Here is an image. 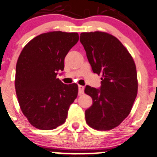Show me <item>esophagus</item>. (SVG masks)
<instances>
[{
	"label": "esophagus",
	"instance_id": "34e87169",
	"mask_svg": "<svg viewBox=\"0 0 157 157\" xmlns=\"http://www.w3.org/2000/svg\"><path fill=\"white\" fill-rule=\"evenodd\" d=\"M84 88L85 87L82 86V85H79L78 89H79V93H80V94H82V93H84Z\"/></svg>",
	"mask_w": 157,
	"mask_h": 157
}]
</instances>
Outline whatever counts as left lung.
<instances>
[{
  "label": "left lung",
  "instance_id": "1",
  "mask_svg": "<svg viewBox=\"0 0 157 157\" xmlns=\"http://www.w3.org/2000/svg\"><path fill=\"white\" fill-rule=\"evenodd\" d=\"M80 42L93 72L101 75V86L87 85L93 99L85 110V120L97 130H110L128 116L138 93L136 67L132 56L116 37L104 32L82 33Z\"/></svg>",
  "mask_w": 157,
  "mask_h": 157
}]
</instances>
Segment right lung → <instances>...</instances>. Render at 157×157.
<instances>
[{"instance_id":"right-lung-1","label":"right lung","mask_w":157,"mask_h":157,"mask_svg":"<svg viewBox=\"0 0 157 157\" xmlns=\"http://www.w3.org/2000/svg\"><path fill=\"white\" fill-rule=\"evenodd\" d=\"M78 40L77 33L48 32L31 40L19 55L16 93L21 112L35 128L50 130L66 121L78 85L64 84L56 75L64 70L65 56Z\"/></svg>"}]
</instances>
